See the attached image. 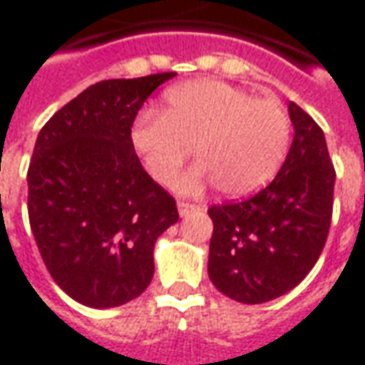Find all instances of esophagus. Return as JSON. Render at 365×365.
I'll use <instances>...</instances> for the list:
<instances>
[{"instance_id": "1", "label": "esophagus", "mask_w": 365, "mask_h": 365, "mask_svg": "<svg viewBox=\"0 0 365 365\" xmlns=\"http://www.w3.org/2000/svg\"><path fill=\"white\" fill-rule=\"evenodd\" d=\"M199 209L197 205H193V203H187V201H178V211H180V217H187L191 211H195Z\"/></svg>"}]
</instances>
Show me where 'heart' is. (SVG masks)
<instances>
[{
	"label": "heart",
	"instance_id": "1",
	"mask_svg": "<svg viewBox=\"0 0 365 365\" xmlns=\"http://www.w3.org/2000/svg\"><path fill=\"white\" fill-rule=\"evenodd\" d=\"M289 133L279 101L219 80H193L170 88L162 111L146 109L136 117L130 144L160 183L178 174L193 144L199 162L175 180V190L197 193L213 182L222 195L240 197L275 174Z\"/></svg>",
	"mask_w": 365,
	"mask_h": 365
}]
</instances>
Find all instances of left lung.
Wrapping results in <instances>:
<instances>
[{
  "instance_id": "1",
  "label": "left lung",
  "mask_w": 365,
  "mask_h": 365,
  "mask_svg": "<svg viewBox=\"0 0 365 365\" xmlns=\"http://www.w3.org/2000/svg\"><path fill=\"white\" fill-rule=\"evenodd\" d=\"M293 143L274 182L252 197L209 207V279L222 295L258 305L291 291L319 260L332 219L336 172L322 128L287 105Z\"/></svg>"
}]
</instances>
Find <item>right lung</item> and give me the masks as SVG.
Instances as JSON below:
<instances>
[{
  "mask_svg": "<svg viewBox=\"0 0 365 365\" xmlns=\"http://www.w3.org/2000/svg\"><path fill=\"white\" fill-rule=\"evenodd\" d=\"M175 72L90 86L52 115L29 164V221L52 279L93 309L125 305L154 275L174 197L130 144L138 109Z\"/></svg>",
  "mask_w": 365,
  "mask_h": 365,
  "instance_id": "1",
  "label": "right lung"
}]
</instances>
